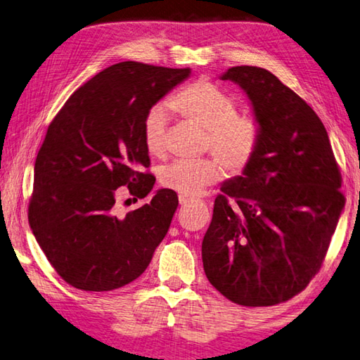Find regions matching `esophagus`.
<instances>
[{"label": "esophagus", "mask_w": 360, "mask_h": 360, "mask_svg": "<svg viewBox=\"0 0 360 360\" xmlns=\"http://www.w3.org/2000/svg\"><path fill=\"white\" fill-rule=\"evenodd\" d=\"M179 200H180V205H189V203H193V202H194V199H191V198H185V195H180Z\"/></svg>", "instance_id": "34e87169"}]
</instances>
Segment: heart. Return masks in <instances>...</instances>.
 Listing matches in <instances>:
<instances>
[{
    "instance_id": "obj_1",
    "label": "heart",
    "mask_w": 360,
    "mask_h": 360,
    "mask_svg": "<svg viewBox=\"0 0 360 360\" xmlns=\"http://www.w3.org/2000/svg\"><path fill=\"white\" fill-rule=\"evenodd\" d=\"M169 110L189 124L205 130V148H210L230 174H240L254 161L260 144L255 122L240 116L235 98L212 81L200 79L167 101ZM169 114L165 106L147 112L142 139L152 157L165 153V130ZM222 177V167L214 158L179 160L160 175V183L185 198H195Z\"/></svg>"
}]
</instances>
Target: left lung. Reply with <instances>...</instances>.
<instances>
[{
  "instance_id": "obj_1",
  "label": "left lung",
  "mask_w": 360,
  "mask_h": 360,
  "mask_svg": "<svg viewBox=\"0 0 360 360\" xmlns=\"http://www.w3.org/2000/svg\"><path fill=\"white\" fill-rule=\"evenodd\" d=\"M252 103L260 144L214 199L202 241L210 283L235 304L285 302L320 271L345 207L342 174L316 112L273 73L229 69Z\"/></svg>"
}]
</instances>
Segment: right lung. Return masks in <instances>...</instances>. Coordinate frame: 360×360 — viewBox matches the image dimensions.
I'll return each mask as SVG.
<instances>
[{"mask_svg":"<svg viewBox=\"0 0 360 360\" xmlns=\"http://www.w3.org/2000/svg\"><path fill=\"white\" fill-rule=\"evenodd\" d=\"M191 69L114 64L75 91L54 116L34 165L28 219L56 273L84 291H110L144 273L179 198L158 189L125 218L117 188L144 199L155 177L142 139L147 112Z\"/></svg>","mask_w":360,"mask_h":360,"instance_id":"right-lung-1","label":"right lung"}]
</instances>
